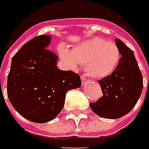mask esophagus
I'll list each match as a JSON object with an SVG mask.
<instances>
[{"mask_svg": "<svg viewBox=\"0 0 149 149\" xmlns=\"http://www.w3.org/2000/svg\"><path fill=\"white\" fill-rule=\"evenodd\" d=\"M81 82H82L83 85H86V82H88V79L86 78V76L82 75V76H81Z\"/></svg>", "mask_w": 149, "mask_h": 149, "instance_id": "esophagus-1", "label": "esophagus"}]
</instances>
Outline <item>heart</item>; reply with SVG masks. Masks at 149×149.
Instances as JSON below:
<instances>
[{"label":"heart","instance_id":"1","mask_svg":"<svg viewBox=\"0 0 149 149\" xmlns=\"http://www.w3.org/2000/svg\"><path fill=\"white\" fill-rule=\"evenodd\" d=\"M58 51L70 68L75 70L79 63L86 64L87 74L95 79H104L111 75L121 58L120 50L116 43L100 38L82 42L71 51L61 45Z\"/></svg>","mask_w":149,"mask_h":149}]
</instances>
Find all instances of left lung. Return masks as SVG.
<instances>
[{
  "label": "left lung",
  "instance_id": "8db88e82",
  "mask_svg": "<svg viewBox=\"0 0 149 149\" xmlns=\"http://www.w3.org/2000/svg\"><path fill=\"white\" fill-rule=\"evenodd\" d=\"M115 41L122 58L113 73L98 81L102 97L90 103L94 113L109 119L120 118L131 111L143 86V75L132 50L120 39L116 38Z\"/></svg>",
  "mask_w": 149,
  "mask_h": 149
}]
</instances>
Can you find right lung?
<instances>
[{
    "label": "right lung",
    "mask_w": 149,
    "mask_h": 149,
    "mask_svg": "<svg viewBox=\"0 0 149 149\" xmlns=\"http://www.w3.org/2000/svg\"><path fill=\"white\" fill-rule=\"evenodd\" d=\"M51 37L37 36L13 56L7 77V96L22 116L36 123L54 119L66 92L81 86L78 74L59 70L58 56L47 49Z\"/></svg>",
    "instance_id": "obj_1"
}]
</instances>
